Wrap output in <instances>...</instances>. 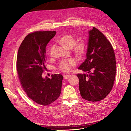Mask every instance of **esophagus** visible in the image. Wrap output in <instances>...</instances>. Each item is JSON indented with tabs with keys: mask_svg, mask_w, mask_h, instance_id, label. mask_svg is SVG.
Returning a JSON list of instances; mask_svg holds the SVG:
<instances>
[{
	"mask_svg": "<svg viewBox=\"0 0 131 131\" xmlns=\"http://www.w3.org/2000/svg\"><path fill=\"white\" fill-rule=\"evenodd\" d=\"M63 77H64V79H68L70 77V75H64V76H63Z\"/></svg>",
	"mask_w": 131,
	"mask_h": 131,
	"instance_id": "34e87169",
	"label": "esophagus"
}]
</instances>
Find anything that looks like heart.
I'll return each mask as SVG.
<instances>
[{
  "mask_svg": "<svg viewBox=\"0 0 131 131\" xmlns=\"http://www.w3.org/2000/svg\"><path fill=\"white\" fill-rule=\"evenodd\" d=\"M59 42L62 45L67 48H72L73 52L78 56H82L84 54L86 51L87 45L85 41L81 40L76 42L75 38L69 34L62 36L59 39ZM77 64V61L73 58L64 59L59 63L58 69L62 72L68 73Z\"/></svg>",
  "mask_w": 131,
  "mask_h": 131,
  "instance_id": "1",
  "label": "heart"
}]
</instances>
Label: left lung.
Here are the masks:
<instances>
[{"label":"left lung","instance_id":"left-lung-1","mask_svg":"<svg viewBox=\"0 0 131 131\" xmlns=\"http://www.w3.org/2000/svg\"><path fill=\"white\" fill-rule=\"evenodd\" d=\"M86 59L79 67L89 74H78L84 100L98 102L112 91L116 75V58L110 41L96 28L89 31Z\"/></svg>","mask_w":131,"mask_h":131}]
</instances>
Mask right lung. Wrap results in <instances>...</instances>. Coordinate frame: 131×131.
<instances>
[{
  "instance_id": "1",
  "label": "right lung",
  "mask_w": 131,
  "mask_h": 131,
  "mask_svg": "<svg viewBox=\"0 0 131 131\" xmlns=\"http://www.w3.org/2000/svg\"><path fill=\"white\" fill-rule=\"evenodd\" d=\"M55 31H34L28 34L19 46L16 69L22 88L31 100L38 104L48 105L60 96L61 74L42 77L45 68L46 47Z\"/></svg>"
}]
</instances>
